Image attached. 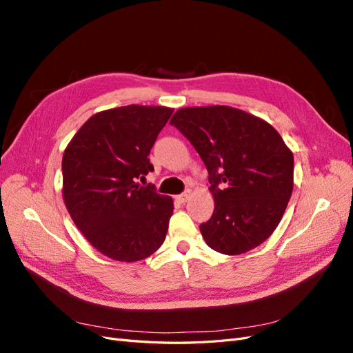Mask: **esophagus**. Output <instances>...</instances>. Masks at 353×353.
Instances as JSON below:
<instances>
[{"label":"esophagus","instance_id":"34e87169","mask_svg":"<svg viewBox=\"0 0 353 353\" xmlns=\"http://www.w3.org/2000/svg\"><path fill=\"white\" fill-rule=\"evenodd\" d=\"M175 199H176L179 203H185V201L190 199V190L185 191V193H183V194H178Z\"/></svg>","mask_w":353,"mask_h":353}]
</instances>
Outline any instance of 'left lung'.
<instances>
[{
	"instance_id": "left-lung-1",
	"label": "left lung",
	"mask_w": 353,
	"mask_h": 353,
	"mask_svg": "<svg viewBox=\"0 0 353 353\" xmlns=\"http://www.w3.org/2000/svg\"><path fill=\"white\" fill-rule=\"evenodd\" d=\"M170 125L209 172L215 210L200 225L206 244L223 254L258 248L280 223L293 191V153L281 135L228 105L179 109Z\"/></svg>"
}]
</instances>
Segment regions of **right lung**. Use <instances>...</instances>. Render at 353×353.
<instances>
[{
	"label": "right lung",
	"instance_id": "right-lung-1",
	"mask_svg": "<svg viewBox=\"0 0 353 353\" xmlns=\"http://www.w3.org/2000/svg\"><path fill=\"white\" fill-rule=\"evenodd\" d=\"M174 109L123 105L92 114L63 154V199L74 225L110 259L141 261L163 244L174 201L137 179Z\"/></svg>",
	"mask_w": 353,
	"mask_h": 353
}]
</instances>
